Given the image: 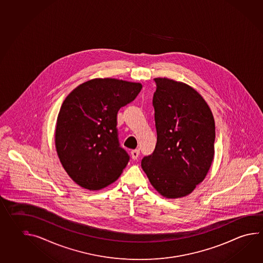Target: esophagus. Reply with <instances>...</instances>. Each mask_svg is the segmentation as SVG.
Instances as JSON below:
<instances>
[{"mask_svg":"<svg viewBox=\"0 0 263 263\" xmlns=\"http://www.w3.org/2000/svg\"><path fill=\"white\" fill-rule=\"evenodd\" d=\"M139 156H140V150L131 151V156L134 160H136L139 157Z\"/></svg>","mask_w":263,"mask_h":263,"instance_id":"34e87169","label":"esophagus"}]
</instances>
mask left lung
<instances>
[{"label": "left lung", "mask_w": 263, "mask_h": 263, "mask_svg": "<svg viewBox=\"0 0 263 263\" xmlns=\"http://www.w3.org/2000/svg\"><path fill=\"white\" fill-rule=\"evenodd\" d=\"M153 97L157 141L141 161L151 183L167 198H182L204 180L215 155V120L190 86L155 79Z\"/></svg>", "instance_id": "left-lung-1"}]
</instances>
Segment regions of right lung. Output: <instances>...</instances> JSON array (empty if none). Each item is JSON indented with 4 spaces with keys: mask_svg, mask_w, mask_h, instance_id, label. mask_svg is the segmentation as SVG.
Here are the masks:
<instances>
[{
    "mask_svg": "<svg viewBox=\"0 0 263 263\" xmlns=\"http://www.w3.org/2000/svg\"><path fill=\"white\" fill-rule=\"evenodd\" d=\"M141 89L140 83L96 79L65 98L57 119L55 144L65 172L81 187H105L127 165L130 156L120 145L117 114Z\"/></svg>",
    "mask_w": 263,
    "mask_h": 263,
    "instance_id": "add662e5",
    "label": "right lung"
}]
</instances>
